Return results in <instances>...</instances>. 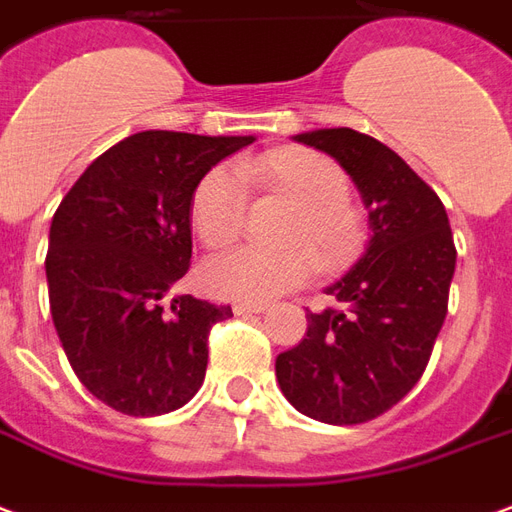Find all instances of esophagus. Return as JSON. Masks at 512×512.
<instances>
[{"instance_id":"34e87169","label":"esophagus","mask_w":512,"mask_h":512,"mask_svg":"<svg viewBox=\"0 0 512 512\" xmlns=\"http://www.w3.org/2000/svg\"><path fill=\"white\" fill-rule=\"evenodd\" d=\"M270 311L267 302H234V313H264Z\"/></svg>"}]
</instances>
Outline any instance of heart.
Masks as SVG:
<instances>
[{
  "label": "heart",
  "instance_id": "b5f03b06",
  "mask_svg": "<svg viewBox=\"0 0 512 512\" xmlns=\"http://www.w3.org/2000/svg\"><path fill=\"white\" fill-rule=\"evenodd\" d=\"M242 179L278 190L297 201L286 242L292 248L264 251L237 248L207 261L204 283L212 294L229 300L261 302L300 289L324 267H341L365 242V220L349 199L346 171L313 149H272L237 166ZM240 177L226 166L207 171L190 199V223L207 248H229L245 226L248 196Z\"/></svg>",
  "mask_w": 512,
  "mask_h": 512
}]
</instances>
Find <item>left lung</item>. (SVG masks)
Segmentation results:
<instances>
[{
	"label": "left lung",
	"instance_id": "obj_1",
	"mask_svg": "<svg viewBox=\"0 0 512 512\" xmlns=\"http://www.w3.org/2000/svg\"><path fill=\"white\" fill-rule=\"evenodd\" d=\"M360 190L368 251L333 283L338 305L308 311V333L278 354L275 376L297 412L330 425L368 423L420 382L447 316L455 245L445 204L406 160L352 128L300 133Z\"/></svg>",
	"mask_w": 512,
	"mask_h": 512
}]
</instances>
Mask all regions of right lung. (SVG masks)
I'll use <instances>...</instances> for the list:
<instances>
[{
	"instance_id": "add662e5",
	"label": "right lung",
	"mask_w": 512,
	"mask_h": 512,
	"mask_svg": "<svg viewBox=\"0 0 512 512\" xmlns=\"http://www.w3.org/2000/svg\"><path fill=\"white\" fill-rule=\"evenodd\" d=\"M253 136L144 130L92 160L51 220L48 305L73 371L130 417L185 406L207 374L212 324L229 305L190 294V199L207 171Z\"/></svg>"
}]
</instances>
